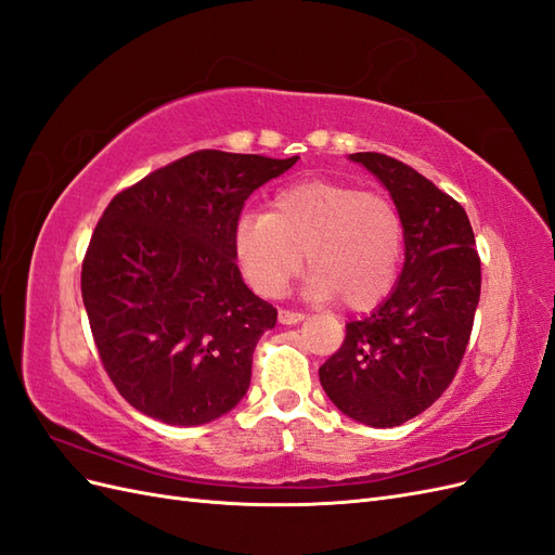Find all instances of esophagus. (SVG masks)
<instances>
[{
    "label": "esophagus",
    "instance_id": "34e87169",
    "mask_svg": "<svg viewBox=\"0 0 555 555\" xmlns=\"http://www.w3.org/2000/svg\"><path fill=\"white\" fill-rule=\"evenodd\" d=\"M278 319H280V324H284V326H294L298 322H304L306 314L304 312H294V310H280Z\"/></svg>",
    "mask_w": 555,
    "mask_h": 555
}]
</instances>
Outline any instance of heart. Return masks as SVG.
<instances>
[{"instance_id":"obj_1","label":"heart","mask_w":555,"mask_h":555,"mask_svg":"<svg viewBox=\"0 0 555 555\" xmlns=\"http://www.w3.org/2000/svg\"><path fill=\"white\" fill-rule=\"evenodd\" d=\"M233 249L249 287L261 296H280L306 259L312 298L338 296L343 306L365 310L398 280L405 222L379 192L304 180L282 188L271 212H245L233 231Z\"/></svg>"}]
</instances>
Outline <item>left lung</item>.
Wrapping results in <instances>:
<instances>
[{"instance_id":"left-lung-1","label":"left lung","mask_w":555,"mask_h":555,"mask_svg":"<svg viewBox=\"0 0 555 555\" xmlns=\"http://www.w3.org/2000/svg\"><path fill=\"white\" fill-rule=\"evenodd\" d=\"M375 173L405 222V266L393 292L347 324L340 349L319 367L326 396L373 428L410 422L456 377L481 292L475 233L459 201L412 166L382 153L349 155Z\"/></svg>"}]
</instances>
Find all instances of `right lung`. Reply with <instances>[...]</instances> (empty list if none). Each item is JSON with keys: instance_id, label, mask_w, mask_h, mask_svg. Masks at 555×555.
Wrapping results in <instances>:
<instances>
[{"instance_id": "1", "label": "right lung", "mask_w": 555, "mask_h": 555, "mask_svg": "<svg viewBox=\"0 0 555 555\" xmlns=\"http://www.w3.org/2000/svg\"><path fill=\"white\" fill-rule=\"evenodd\" d=\"M296 159L198 150L113 196L80 292L99 359L131 408L198 426L247 393L278 310L243 282L233 231L247 196Z\"/></svg>"}]
</instances>
